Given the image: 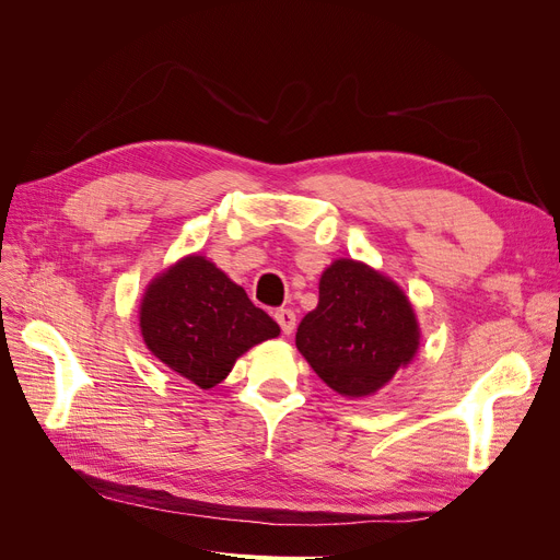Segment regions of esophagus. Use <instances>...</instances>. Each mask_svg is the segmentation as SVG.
<instances>
[{
  "label": "esophagus",
  "mask_w": 560,
  "mask_h": 560,
  "mask_svg": "<svg viewBox=\"0 0 560 560\" xmlns=\"http://www.w3.org/2000/svg\"><path fill=\"white\" fill-rule=\"evenodd\" d=\"M276 319H278V325H280V329H282V334H292V331H294V327H296V315H294V311L280 308V311H276Z\"/></svg>",
  "instance_id": "obj_1"
}]
</instances>
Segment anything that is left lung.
<instances>
[{"mask_svg":"<svg viewBox=\"0 0 560 560\" xmlns=\"http://www.w3.org/2000/svg\"><path fill=\"white\" fill-rule=\"evenodd\" d=\"M296 348L338 395H374L418 350L409 299L364 264L334 261L319 280L317 308L301 319Z\"/></svg>","mask_w":560,"mask_h":560,"instance_id":"8db88e82","label":"left lung"}]
</instances>
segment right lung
<instances>
[{
  "label": "right lung",
  "mask_w": 560,
  "mask_h": 560,
  "mask_svg": "<svg viewBox=\"0 0 560 560\" xmlns=\"http://www.w3.org/2000/svg\"><path fill=\"white\" fill-rule=\"evenodd\" d=\"M140 327L147 348L200 389L222 383L245 350L280 334L243 287L202 257H189L149 287Z\"/></svg>",
  "instance_id": "obj_1"
}]
</instances>
